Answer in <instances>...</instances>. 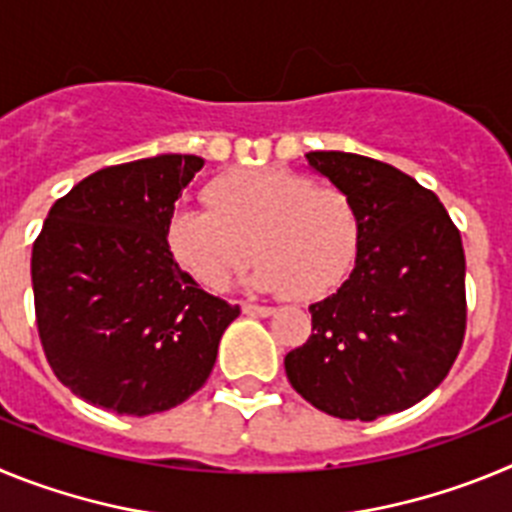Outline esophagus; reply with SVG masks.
<instances>
[{"label": "esophagus", "instance_id": "1", "mask_svg": "<svg viewBox=\"0 0 512 512\" xmlns=\"http://www.w3.org/2000/svg\"><path fill=\"white\" fill-rule=\"evenodd\" d=\"M243 312H246V315H259V318H269L271 312H274V307L251 305V302H246V305H243Z\"/></svg>", "mask_w": 512, "mask_h": 512}]
</instances>
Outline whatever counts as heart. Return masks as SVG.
<instances>
[{
  "label": "heart",
  "instance_id": "1",
  "mask_svg": "<svg viewBox=\"0 0 512 512\" xmlns=\"http://www.w3.org/2000/svg\"><path fill=\"white\" fill-rule=\"evenodd\" d=\"M207 207L182 205L166 223L176 264L223 289L253 253L248 282L318 300L341 287L361 253V215L336 184L282 166L235 169L205 187Z\"/></svg>",
  "mask_w": 512,
  "mask_h": 512
}]
</instances>
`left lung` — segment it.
<instances>
[{
	"mask_svg": "<svg viewBox=\"0 0 512 512\" xmlns=\"http://www.w3.org/2000/svg\"><path fill=\"white\" fill-rule=\"evenodd\" d=\"M310 166L354 200L361 253L336 295L310 305L312 333L284 356L289 384L336 418L377 420L431 395L467 333L461 233L431 189L359 153Z\"/></svg>",
	"mask_w": 512,
	"mask_h": 512,
	"instance_id": "8db88e82",
	"label": "left lung"
}]
</instances>
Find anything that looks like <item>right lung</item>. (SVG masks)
<instances>
[{"mask_svg": "<svg viewBox=\"0 0 512 512\" xmlns=\"http://www.w3.org/2000/svg\"><path fill=\"white\" fill-rule=\"evenodd\" d=\"M200 156L107 166L51 207L33 243L35 323L45 359L76 397L117 415L161 413L200 390L241 307L179 271L174 202Z\"/></svg>", "mask_w": 512, "mask_h": 512, "instance_id": "obj_1", "label": "right lung"}]
</instances>
